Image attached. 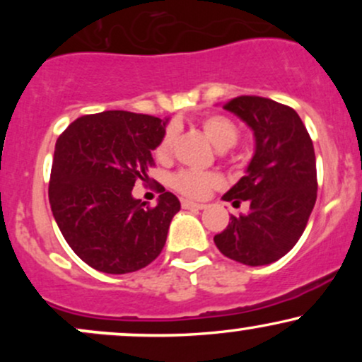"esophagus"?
Listing matches in <instances>:
<instances>
[{"label": "esophagus", "instance_id": "obj_1", "mask_svg": "<svg viewBox=\"0 0 362 362\" xmlns=\"http://www.w3.org/2000/svg\"><path fill=\"white\" fill-rule=\"evenodd\" d=\"M182 207L184 209H206V204H199V202H194V201H187V199H184L182 201Z\"/></svg>", "mask_w": 362, "mask_h": 362}]
</instances>
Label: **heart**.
Masks as SVG:
<instances>
[{
	"instance_id": "obj_1",
	"label": "heart",
	"mask_w": 362,
	"mask_h": 362,
	"mask_svg": "<svg viewBox=\"0 0 362 362\" xmlns=\"http://www.w3.org/2000/svg\"><path fill=\"white\" fill-rule=\"evenodd\" d=\"M204 134L218 149H228L235 146L240 138V129L230 117L221 114H207L199 120ZM173 127H167L161 139L155 148V156L165 161L172 153ZM221 184V177L214 172H195V170H178L170 177V185L178 194L190 199H204Z\"/></svg>"
}]
</instances>
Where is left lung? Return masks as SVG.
Listing matches in <instances>:
<instances>
[{
  "instance_id": "8db88e82",
  "label": "left lung",
  "mask_w": 362,
  "mask_h": 362,
  "mask_svg": "<svg viewBox=\"0 0 362 362\" xmlns=\"http://www.w3.org/2000/svg\"><path fill=\"white\" fill-rule=\"evenodd\" d=\"M223 107L252 127L255 155L247 175L223 195L233 206L248 201L250 211L231 216L214 243L240 264H272L298 243L317 201L313 143L296 110L271 98L242 95Z\"/></svg>"
}]
</instances>
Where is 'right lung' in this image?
Here are the masks:
<instances>
[{"label": "right lung", "instance_id": "right-lung-1", "mask_svg": "<svg viewBox=\"0 0 362 362\" xmlns=\"http://www.w3.org/2000/svg\"><path fill=\"white\" fill-rule=\"evenodd\" d=\"M165 132L161 119L126 110L81 115L57 138L49 201L62 236L90 267L127 274L163 250L180 202L160 189L155 207L132 197L148 182L151 151Z\"/></svg>", "mask_w": 362, "mask_h": 362}]
</instances>
